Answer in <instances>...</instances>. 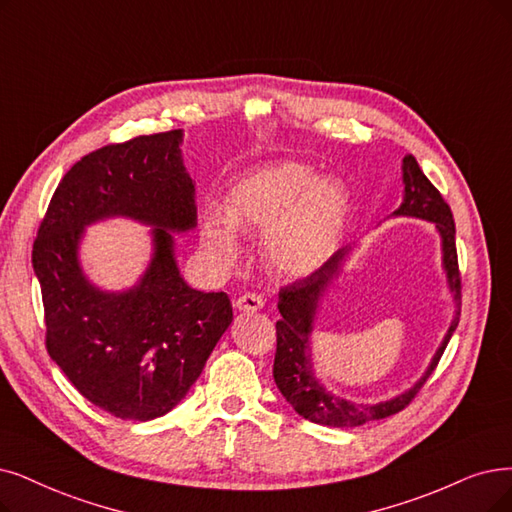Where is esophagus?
Returning <instances> with one entry per match:
<instances>
[{"label": "esophagus", "mask_w": 512, "mask_h": 512, "mask_svg": "<svg viewBox=\"0 0 512 512\" xmlns=\"http://www.w3.org/2000/svg\"><path fill=\"white\" fill-rule=\"evenodd\" d=\"M235 306L239 311H258L264 306V300L256 292H245L235 300Z\"/></svg>", "instance_id": "esophagus-1"}]
</instances>
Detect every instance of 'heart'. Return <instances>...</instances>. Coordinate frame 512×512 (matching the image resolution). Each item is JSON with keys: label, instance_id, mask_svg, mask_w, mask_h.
Returning <instances> with one entry per match:
<instances>
[{"label": "heart", "instance_id": "obj_1", "mask_svg": "<svg viewBox=\"0 0 512 512\" xmlns=\"http://www.w3.org/2000/svg\"><path fill=\"white\" fill-rule=\"evenodd\" d=\"M227 216L201 218V243L216 260L239 254L237 229L266 233L264 254L285 275H306L332 256L349 218L351 199L342 182L321 178L304 161H277L239 178L224 201Z\"/></svg>", "mask_w": 512, "mask_h": 512}]
</instances>
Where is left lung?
<instances>
[{
  "mask_svg": "<svg viewBox=\"0 0 512 512\" xmlns=\"http://www.w3.org/2000/svg\"><path fill=\"white\" fill-rule=\"evenodd\" d=\"M403 182H405V201L397 214L401 216H418L433 220L443 239V267L447 271L449 288L456 298V317L449 325L447 336L439 351L428 367L424 378L410 388V391L376 405H363L351 403L344 399H336L315 380L311 372V355H309V334L311 323L315 315L317 298L327 288V283L338 273L342 258L349 250H340L334 258L327 260L321 269L298 277L292 283L283 285L279 290L277 309L281 319L275 323L277 327V351H275V365H273V378L281 391V395L288 399V403L304 418L315 424L323 426H338V428H351L372 420H382L393 414H399L410 405L420 388L426 384L428 376L435 372V367L445 351V346L452 338L454 330L460 321V306H462V277L458 267V252H456V224L452 208L447 206L443 195L437 191L431 180L424 176L420 170L416 157L407 155L403 159Z\"/></svg>",
  "mask_w": 512,
  "mask_h": 512,
  "instance_id": "8db88e82",
  "label": "left lung"
}]
</instances>
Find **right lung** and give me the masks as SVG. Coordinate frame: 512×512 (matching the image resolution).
I'll use <instances>...</instances> for the list:
<instances>
[{
	"label": "right lung",
	"mask_w": 512,
	"mask_h": 512,
	"mask_svg": "<svg viewBox=\"0 0 512 512\" xmlns=\"http://www.w3.org/2000/svg\"><path fill=\"white\" fill-rule=\"evenodd\" d=\"M180 130L111 142L58 182L33 241L46 349L77 391L121 420L168 414L199 378L233 321L224 292L182 281L170 231L195 227V187ZM130 215L153 223L156 256L134 291L105 295L85 281L76 243L86 223Z\"/></svg>",
	"instance_id": "obj_1"
}]
</instances>
